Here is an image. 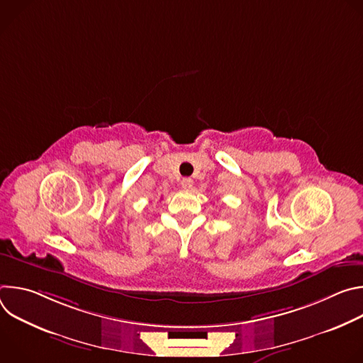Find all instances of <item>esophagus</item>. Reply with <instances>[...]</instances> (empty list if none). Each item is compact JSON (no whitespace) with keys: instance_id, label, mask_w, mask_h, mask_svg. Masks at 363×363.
<instances>
[{"instance_id":"34e87169","label":"esophagus","mask_w":363,"mask_h":363,"mask_svg":"<svg viewBox=\"0 0 363 363\" xmlns=\"http://www.w3.org/2000/svg\"><path fill=\"white\" fill-rule=\"evenodd\" d=\"M192 184H194V181H192L191 178H184V179L181 181V186H182L184 189H191V188H192Z\"/></svg>"}]
</instances>
